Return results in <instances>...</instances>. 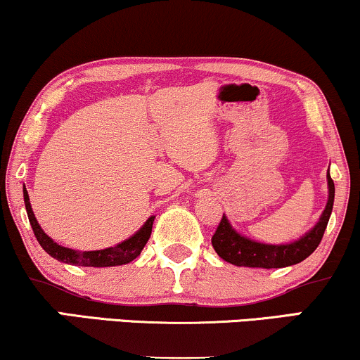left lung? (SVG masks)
Wrapping results in <instances>:
<instances>
[{"label": "left lung", "instance_id": "8db88e82", "mask_svg": "<svg viewBox=\"0 0 360 360\" xmlns=\"http://www.w3.org/2000/svg\"><path fill=\"white\" fill-rule=\"evenodd\" d=\"M327 186H328V199L323 213L320 214L317 224L309 229L304 236L292 243L285 245H268L259 243V241L251 240L248 236L240 235L231 223L228 221L226 216L223 214L221 223L213 235V248L219 258L224 262L231 263L236 266H250V268H283L304 262L309 258L322 241L323 233H326L328 218L332 214L333 198H335V186L327 172Z\"/></svg>", "mask_w": 360, "mask_h": 360}]
</instances>
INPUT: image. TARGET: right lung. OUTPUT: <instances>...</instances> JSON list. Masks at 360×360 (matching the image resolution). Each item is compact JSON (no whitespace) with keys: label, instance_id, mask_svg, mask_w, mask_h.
I'll return each instance as SVG.
<instances>
[{"label":"right lung","instance_id":"1","mask_svg":"<svg viewBox=\"0 0 360 360\" xmlns=\"http://www.w3.org/2000/svg\"><path fill=\"white\" fill-rule=\"evenodd\" d=\"M23 198H25V207H27V214L32 224L34 236H37L38 243L51 258L58 259V262L68 263V265L75 266H94V268H103V266H119V265H127L132 259H136L141 251L144 250V246L150 238V231H153V224L155 216L147 218V221L137 229L136 233L127 240H124L122 243L109 246V248L103 250H94V251H77L67 246L58 245L56 241L43 231L40 224H38L34 213L32 210V202H30V196L27 188H23Z\"/></svg>","mask_w":360,"mask_h":360}]
</instances>
